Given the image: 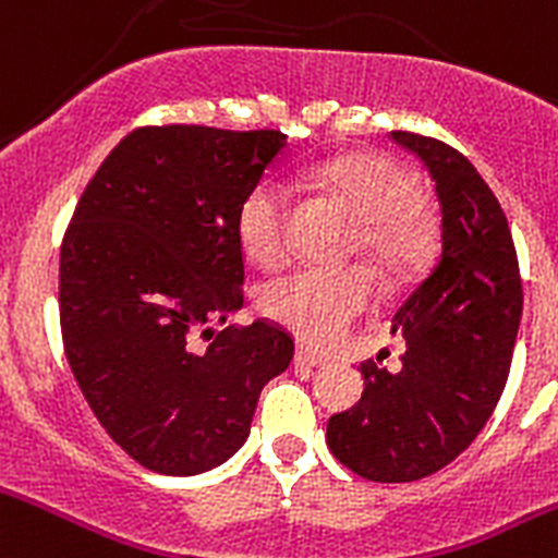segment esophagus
<instances>
[{
  "label": "esophagus",
  "mask_w": 558,
  "mask_h": 558,
  "mask_svg": "<svg viewBox=\"0 0 558 558\" xmlns=\"http://www.w3.org/2000/svg\"><path fill=\"white\" fill-rule=\"evenodd\" d=\"M294 365H305V367H322V365H327V356L316 354V351L296 349V354H294Z\"/></svg>",
  "instance_id": "obj_1"
}]
</instances>
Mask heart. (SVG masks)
<instances>
[{
    "label": "heart",
    "mask_w": 558,
    "mask_h": 558,
    "mask_svg": "<svg viewBox=\"0 0 558 558\" xmlns=\"http://www.w3.org/2000/svg\"><path fill=\"white\" fill-rule=\"evenodd\" d=\"M322 191L362 220L360 240L387 280L409 278L430 253V223L420 209L414 177L384 155H349L313 171ZM291 196L280 180H262L236 209V234L247 256L278 267L289 256ZM376 283L365 269H300L264 286L269 318L316 345L335 343L376 307Z\"/></svg>",
    "instance_id": "1"
}]
</instances>
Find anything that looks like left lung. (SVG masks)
Segmentation results:
<instances>
[{"label":"left lung","instance_id":"obj_1","mask_svg":"<svg viewBox=\"0 0 558 558\" xmlns=\"http://www.w3.org/2000/svg\"><path fill=\"white\" fill-rule=\"evenodd\" d=\"M428 169L441 245L392 318L403 367L362 365L365 392L329 416L332 456L373 483H414L456 461L494 414L521 324L523 289L505 209L472 163L439 138L392 130Z\"/></svg>","mask_w":558,"mask_h":558}]
</instances>
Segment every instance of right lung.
I'll list each match as a JSON object with an SVG mask.
<instances>
[{"label": "right lung", "mask_w": 558, "mask_h": 558, "mask_svg": "<svg viewBox=\"0 0 558 558\" xmlns=\"http://www.w3.org/2000/svg\"><path fill=\"white\" fill-rule=\"evenodd\" d=\"M283 149L280 130L138 128L102 160L64 231L70 371L106 434L149 472L191 477L229 461L264 384L294 356L291 335L264 318L209 327L242 307L236 209Z\"/></svg>", "instance_id": "obj_1"}]
</instances>
